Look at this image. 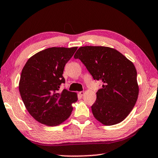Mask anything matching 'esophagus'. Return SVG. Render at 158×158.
Here are the masks:
<instances>
[{"label": "esophagus", "mask_w": 158, "mask_h": 158, "mask_svg": "<svg viewBox=\"0 0 158 158\" xmlns=\"http://www.w3.org/2000/svg\"><path fill=\"white\" fill-rule=\"evenodd\" d=\"M79 95H81V96L84 95V90H82V91H80V92H79Z\"/></svg>", "instance_id": "esophagus-1"}]
</instances>
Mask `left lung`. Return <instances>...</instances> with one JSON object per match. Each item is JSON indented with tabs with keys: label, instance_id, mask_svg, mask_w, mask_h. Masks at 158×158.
I'll return each mask as SVG.
<instances>
[{
	"label": "left lung",
	"instance_id": "8db88e82",
	"mask_svg": "<svg viewBox=\"0 0 158 158\" xmlns=\"http://www.w3.org/2000/svg\"><path fill=\"white\" fill-rule=\"evenodd\" d=\"M94 80L103 82L91 106L94 117L105 125L122 122L137 100L139 86L134 64L117 50L106 47H81L74 56Z\"/></svg>",
	"mask_w": 158,
	"mask_h": 158
}]
</instances>
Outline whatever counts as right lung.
Masks as SVG:
<instances>
[{
  "label": "right lung",
  "instance_id": "obj_1",
  "mask_svg": "<svg viewBox=\"0 0 158 158\" xmlns=\"http://www.w3.org/2000/svg\"><path fill=\"white\" fill-rule=\"evenodd\" d=\"M77 49L52 47L37 53L26 62L21 72L19 89L26 109L36 121L49 126L58 125L73 111L75 93L63 89L65 64Z\"/></svg>",
  "mask_w": 158,
  "mask_h": 158
}]
</instances>
